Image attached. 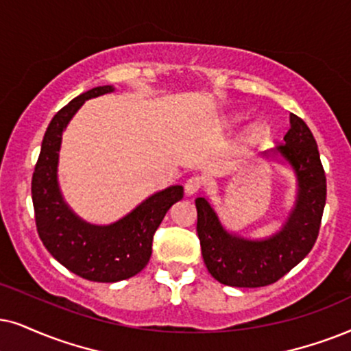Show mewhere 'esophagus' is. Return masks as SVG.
I'll list each match as a JSON object with an SVG mask.
<instances>
[{
  "label": "esophagus",
  "instance_id": "obj_1",
  "mask_svg": "<svg viewBox=\"0 0 351 351\" xmlns=\"http://www.w3.org/2000/svg\"><path fill=\"white\" fill-rule=\"evenodd\" d=\"M204 186V180L201 176H191V178L184 183V191L186 194H196L197 191H201V188Z\"/></svg>",
  "mask_w": 351,
  "mask_h": 351
}]
</instances>
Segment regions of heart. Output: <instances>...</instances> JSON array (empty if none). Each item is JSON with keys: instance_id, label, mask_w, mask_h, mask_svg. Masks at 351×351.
<instances>
[{"instance_id": "heart-1", "label": "heart", "mask_w": 351, "mask_h": 351, "mask_svg": "<svg viewBox=\"0 0 351 351\" xmlns=\"http://www.w3.org/2000/svg\"><path fill=\"white\" fill-rule=\"evenodd\" d=\"M245 123V117H241V114H233V117H230L227 119V123H225V126L228 128V130H238L241 124ZM269 137V128L265 126V124H254V126H251L250 130H247V141H250L251 144H263L267 141Z\"/></svg>"}]
</instances>
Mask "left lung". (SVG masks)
Returning a JSON list of instances; mask_svg holds the SVG:
<instances>
[{
  "mask_svg": "<svg viewBox=\"0 0 351 351\" xmlns=\"http://www.w3.org/2000/svg\"><path fill=\"white\" fill-rule=\"evenodd\" d=\"M285 144L264 155L282 157L293 168L296 202L280 232L264 239H246L223 228L206 197L196 199L197 234L204 263L215 280L238 288L277 282L308 256L316 243L326 206L327 184L316 139L303 119L290 114Z\"/></svg>",
  "mask_w": 351,
  "mask_h": 351,
  "instance_id": "8db88e82",
  "label": "left lung"
}]
</instances>
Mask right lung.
<instances>
[{"label":"right lung","instance_id":"right-lung-1","mask_svg":"<svg viewBox=\"0 0 351 351\" xmlns=\"http://www.w3.org/2000/svg\"><path fill=\"white\" fill-rule=\"evenodd\" d=\"M112 86L84 92L58 112L48 124L32 176V202L38 237L60 264L90 282L113 283L134 277L147 265L152 239L173 204L183 199V186L158 191L134 210L110 225H94L71 210L58 184L63 131L82 104L110 94Z\"/></svg>","mask_w":351,"mask_h":351}]
</instances>
